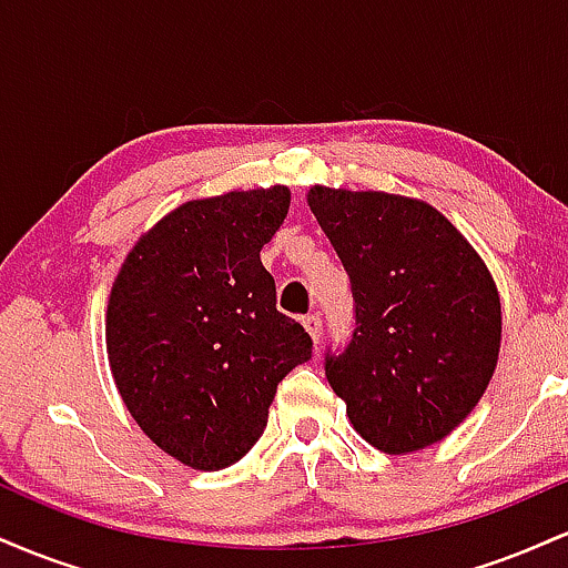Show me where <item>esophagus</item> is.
Returning a JSON list of instances; mask_svg holds the SVG:
<instances>
[{"label":"esophagus","instance_id":"esophagus-1","mask_svg":"<svg viewBox=\"0 0 568 568\" xmlns=\"http://www.w3.org/2000/svg\"><path fill=\"white\" fill-rule=\"evenodd\" d=\"M302 325H304V331L306 334L312 336V342H321V334H323V321H321V315H306L304 321H302Z\"/></svg>","mask_w":568,"mask_h":568}]
</instances>
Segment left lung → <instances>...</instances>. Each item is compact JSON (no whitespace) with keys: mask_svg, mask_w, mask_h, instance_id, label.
I'll use <instances>...</instances> for the list:
<instances>
[{"mask_svg":"<svg viewBox=\"0 0 568 568\" xmlns=\"http://www.w3.org/2000/svg\"><path fill=\"white\" fill-rule=\"evenodd\" d=\"M306 205L355 296L349 347L325 361L349 425L395 456L440 443L497 371L501 304L486 262L425 200L315 184Z\"/></svg>","mask_w":568,"mask_h":568,"instance_id":"1","label":"left lung"}]
</instances>
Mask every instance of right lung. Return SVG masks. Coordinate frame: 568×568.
<instances>
[{"instance_id": "add662e5", "label": "right lung", "mask_w": 568, "mask_h": 568, "mask_svg": "<svg viewBox=\"0 0 568 568\" xmlns=\"http://www.w3.org/2000/svg\"><path fill=\"white\" fill-rule=\"evenodd\" d=\"M291 205L283 184L181 202L130 247L106 304L116 393L154 446L224 470L262 438L277 384L312 338L277 312L262 247Z\"/></svg>"}]
</instances>
